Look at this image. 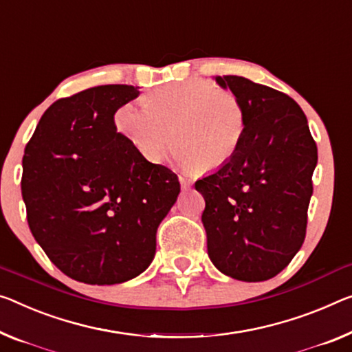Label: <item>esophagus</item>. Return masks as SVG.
<instances>
[{
	"mask_svg": "<svg viewBox=\"0 0 352 352\" xmlns=\"http://www.w3.org/2000/svg\"><path fill=\"white\" fill-rule=\"evenodd\" d=\"M179 182H181V187H182V188H188V187H190V181H188L187 177L179 176Z\"/></svg>",
	"mask_w": 352,
	"mask_h": 352,
	"instance_id": "obj_1",
	"label": "esophagus"
}]
</instances>
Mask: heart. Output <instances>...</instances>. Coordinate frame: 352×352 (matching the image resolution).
Masks as SVG:
<instances>
[{"mask_svg":"<svg viewBox=\"0 0 352 352\" xmlns=\"http://www.w3.org/2000/svg\"><path fill=\"white\" fill-rule=\"evenodd\" d=\"M118 132L142 155L157 164L171 142L187 170H215L237 153L247 116L242 102L208 80L166 85L146 97L143 107L126 104L115 113Z\"/></svg>","mask_w":352,"mask_h":352,"instance_id":"b5f03b06","label":"heart"}]
</instances>
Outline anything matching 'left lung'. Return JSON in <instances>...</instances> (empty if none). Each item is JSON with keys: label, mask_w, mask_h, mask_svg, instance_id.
I'll return each mask as SVG.
<instances>
[{"label": "left lung", "mask_w": 352, "mask_h": 352, "mask_svg": "<svg viewBox=\"0 0 352 352\" xmlns=\"http://www.w3.org/2000/svg\"><path fill=\"white\" fill-rule=\"evenodd\" d=\"M215 82L242 102L247 129L232 159L195 182L206 201L208 255L231 278L264 282L304 244L316 143L289 96L237 75Z\"/></svg>", "instance_id": "8db88e82"}]
</instances>
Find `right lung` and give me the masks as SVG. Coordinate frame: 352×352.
Returning <instances> with one entry per match:
<instances>
[{"label":"right lung","mask_w":352,"mask_h":352,"mask_svg":"<svg viewBox=\"0 0 352 352\" xmlns=\"http://www.w3.org/2000/svg\"><path fill=\"white\" fill-rule=\"evenodd\" d=\"M138 96L135 86L104 85L59 99L25 148L30 230L77 282L115 285L144 272L181 192L175 173L143 159L116 131L118 108Z\"/></svg>","instance_id":"add662e5"}]
</instances>
